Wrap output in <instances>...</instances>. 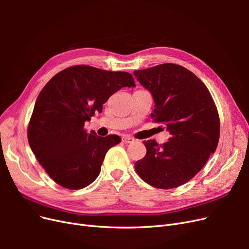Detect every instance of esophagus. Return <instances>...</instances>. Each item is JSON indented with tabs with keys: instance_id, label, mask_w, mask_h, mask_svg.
<instances>
[{
	"instance_id": "1",
	"label": "esophagus",
	"mask_w": 249,
	"mask_h": 249,
	"mask_svg": "<svg viewBox=\"0 0 249 249\" xmlns=\"http://www.w3.org/2000/svg\"><path fill=\"white\" fill-rule=\"evenodd\" d=\"M123 141H124V143H134V142L136 141V140H135L133 137H129V136H124V137H123Z\"/></svg>"
}]
</instances>
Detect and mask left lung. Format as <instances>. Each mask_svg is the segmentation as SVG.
<instances>
[{"instance_id":"obj_1","label":"left lung","mask_w":249,"mask_h":249,"mask_svg":"<svg viewBox=\"0 0 249 249\" xmlns=\"http://www.w3.org/2000/svg\"><path fill=\"white\" fill-rule=\"evenodd\" d=\"M133 73L153 96L150 117L170 134L163 145L147 140L146 155L135 169L150 186L178 187L196 175L217 148L220 123L214 101L205 84L180 65L160 64Z\"/></svg>"}]
</instances>
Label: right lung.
Listing matches in <instances>:
<instances>
[{"label": "right lung", "instance_id": "add662e5", "mask_svg": "<svg viewBox=\"0 0 249 249\" xmlns=\"http://www.w3.org/2000/svg\"><path fill=\"white\" fill-rule=\"evenodd\" d=\"M132 74L86 65L58 72L37 97L28 127L36 159L57 184L82 189L99 177L108 150L122 141L117 135L97 136L84 124L123 87H135Z\"/></svg>", "mask_w": 249, "mask_h": 249}]
</instances>
